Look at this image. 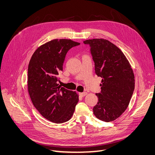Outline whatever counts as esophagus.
I'll use <instances>...</instances> for the list:
<instances>
[{
	"mask_svg": "<svg viewBox=\"0 0 155 155\" xmlns=\"http://www.w3.org/2000/svg\"><path fill=\"white\" fill-rule=\"evenodd\" d=\"M79 95H81V97H84L85 95H87V93H86V92H83V93H79Z\"/></svg>",
	"mask_w": 155,
	"mask_h": 155,
	"instance_id": "obj_1",
	"label": "esophagus"
}]
</instances>
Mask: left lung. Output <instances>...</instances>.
Segmentation results:
<instances>
[{
	"label": "left lung",
	"instance_id": "left-lung-1",
	"mask_svg": "<svg viewBox=\"0 0 155 155\" xmlns=\"http://www.w3.org/2000/svg\"><path fill=\"white\" fill-rule=\"evenodd\" d=\"M90 47L95 74L102 78L101 91L96 94L98 102L94 114L109 122L127 109L135 88L134 74L125 54L112 42L103 39L83 41Z\"/></svg>",
	"mask_w": 155,
	"mask_h": 155
}]
</instances>
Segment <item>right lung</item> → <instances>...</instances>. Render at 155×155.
Here are the masks:
<instances>
[{"mask_svg": "<svg viewBox=\"0 0 155 155\" xmlns=\"http://www.w3.org/2000/svg\"><path fill=\"white\" fill-rule=\"evenodd\" d=\"M80 43L71 39H54L34 52L28 67V90L34 107L48 120L55 123L69 121L79 98L75 91L57 83L66 54Z\"/></svg>", "mask_w": 155, "mask_h": 155, "instance_id": "obj_1", "label": "right lung"}]
</instances>
